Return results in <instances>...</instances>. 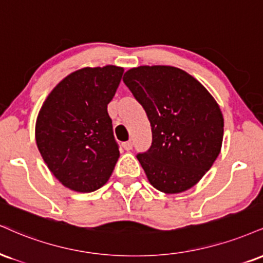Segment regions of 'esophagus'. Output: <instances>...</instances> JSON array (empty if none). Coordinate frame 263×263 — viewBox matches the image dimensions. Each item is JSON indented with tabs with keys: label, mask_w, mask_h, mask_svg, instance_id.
<instances>
[{
	"label": "esophagus",
	"mask_w": 263,
	"mask_h": 263,
	"mask_svg": "<svg viewBox=\"0 0 263 263\" xmlns=\"http://www.w3.org/2000/svg\"><path fill=\"white\" fill-rule=\"evenodd\" d=\"M122 147H123V149H125V151H131V149H132V147H134V143H132L131 141H128V142H123V143H122Z\"/></svg>",
	"instance_id": "obj_1"
}]
</instances>
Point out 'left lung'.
<instances>
[{
  "mask_svg": "<svg viewBox=\"0 0 263 263\" xmlns=\"http://www.w3.org/2000/svg\"><path fill=\"white\" fill-rule=\"evenodd\" d=\"M122 80L151 122V148L137 154L148 181L169 195L194 187L222 149L224 119L216 99L173 66H140Z\"/></svg>",
  "mask_w": 263,
  "mask_h": 263,
  "instance_id": "1",
  "label": "left lung"
}]
</instances>
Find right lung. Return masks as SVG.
I'll list each match as a JSON object with an SVG mask.
<instances>
[{"label":"right lung","instance_id":"add662e5","mask_svg":"<svg viewBox=\"0 0 263 263\" xmlns=\"http://www.w3.org/2000/svg\"><path fill=\"white\" fill-rule=\"evenodd\" d=\"M122 73L112 65L77 69L50 91L37 114V149L53 176L72 191L100 189L118 162L107 104Z\"/></svg>","mask_w":263,"mask_h":263}]
</instances>
